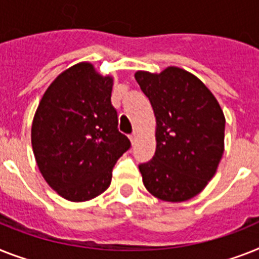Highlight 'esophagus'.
<instances>
[{
    "instance_id": "obj_1",
    "label": "esophagus",
    "mask_w": 259,
    "mask_h": 259,
    "mask_svg": "<svg viewBox=\"0 0 259 259\" xmlns=\"http://www.w3.org/2000/svg\"><path fill=\"white\" fill-rule=\"evenodd\" d=\"M130 140H131L132 144H135V142L138 140V132H134V134L130 135Z\"/></svg>"
}]
</instances>
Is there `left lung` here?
<instances>
[{
	"mask_svg": "<svg viewBox=\"0 0 259 259\" xmlns=\"http://www.w3.org/2000/svg\"><path fill=\"white\" fill-rule=\"evenodd\" d=\"M135 79L156 117V152L140 164L143 184L161 201L197 196L217 172L224 153L225 116L214 95L196 75L169 66Z\"/></svg>",
	"mask_w": 259,
	"mask_h": 259,
	"instance_id": "obj_1",
	"label": "left lung"
}]
</instances>
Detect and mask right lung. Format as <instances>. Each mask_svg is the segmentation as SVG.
Masks as SVG:
<instances>
[{
    "label": "right lung",
    "mask_w": 259,
    "mask_h": 259,
    "mask_svg": "<svg viewBox=\"0 0 259 259\" xmlns=\"http://www.w3.org/2000/svg\"><path fill=\"white\" fill-rule=\"evenodd\" d=\"M112 86V76L80 62L53 80L35 111V161L46 183L68 201H89L103 193L115 163L131 147L117 130Z\"/></svg>",
    "instance_id": "add662e5"
}]
</instances>
